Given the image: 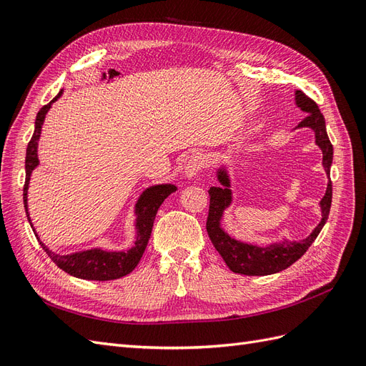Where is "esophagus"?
Here are the masks:
<instances>
[{"instance_id": "1", "label": "esophagus", "mask_w": 366, "mask_h": 366, "mask_svg": "<svg viewBox=\"0 0 366 366\" xmlns=\"http://www.w3.org/2000/svg\"><path fill=\"white\" fill-rule=\"evenodd\" d=\"M206 163H207V160H206L203 154H200V152L194 154V156H191L189 160H187L186 175L189 177V179H194V177H197L206 168Z\"/></svg>"}]
</instances>
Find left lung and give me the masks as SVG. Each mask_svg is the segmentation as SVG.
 I'll return each mask as SVG.
<instances>
[{"label": "left lung", "instance_id": "1", "mask_svg": "<svg viewBox=\"0 0 366 366\" xmlns=\"http://www.w3.org/2000/svg\"><path fill=\"white\" fill-rule=\"evenodd\" d=\"M296 105L307 113V117L297 125V128L308 127L315 131L316 143L324 152V168L330 177L331 162H333V145H331L327 134L325 119L322 113H320L317 104L301 90L296 92ZM218 180L223 184V187H210L209 189L210 202L206 229L214 247L218 250L221 257H223L227 267L235 273L247 276H265L278 273L281 270H285L287 267H290V265L301 258L308 250V247L313 244L319 235V232L322 230L328 219L331 198H333V184H331V180L328 182V187L324 198L320 200L322 221H320L317 227L312 232V235L299 242H284V244L269 247L244 244V242L232 239L227 234H224V230L219 227V219L221 215H223V210L230 203V184L223 169H219L218 172Z\"/></svg>", "mask_w": 366, "mask_h": 366}]
</instances>
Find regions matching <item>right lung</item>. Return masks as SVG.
<instances>
[{
	"mask_svg": "<svg viewBox=\"0 0 366 366\" xmlns=\"http://www.w3.org/2000/svg\"><path fill=\"white\" fill-rule=\"evenodd\" d=\"M62 94H59L53 99L51 102L56 101V99ZM51 102L44 105L35 120V131H33V136L27 145V152H26V183H24V207H26V214L29 218L27 212V187L30 182V174L35 169V166H38V140L41 136V127L44 117H46L47 112L51 107ZM175 192V186L174 184H159V186H152L149 189L142 194L139 198L137 206H136V212H137V241L132 249L128 252H104V250H86L81 253H74V254H56L50 252L46 246L39 241L41 247L46 250V253L50 257V259L58 265L59 269L64 272H67L71 276H76V278L81 280H92V281H112V280H119L122 276H125L131 273L136 269V265L139 264L143 252L147 249V244L151 237V230L154 226V219H156L157 210L164 202V198ZM30 221V218H29ZM35 232V230H33Z\"/></svg>",
	"mask_w": 366,
	"mask_h": 366,
	"instance_id": "1",
	"label": "right lung"
}]
</instances>
